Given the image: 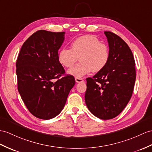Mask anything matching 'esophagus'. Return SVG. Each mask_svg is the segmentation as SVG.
Here are the masks:
<instances>
[{
	"label": "esophagus",
	"mask_w": 152,
	"mask_h": 152,
	"mask_svg": "<svg viewBox=\"0 0 152 152\" xmlns=\"http://www.w3.org/2000/svg\"><path fill=\"white\" fill-rule=\"evenodd\" d=\"M75 81L76 83H83L84 82V80L83 79H80V78H78V77H75Z\"/></svg>",
	"instance_id": "obj_1"
}]
</instances>
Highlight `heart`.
<instances>
[{
  "label": "heart",
  "mask_w": 152,
  "mask_h": 152,
  "mask_svg": "<svg viewBox=\"0 0 152 152\" xmlns=\"http://www.w3.org/2000/svg\"><path fill=\"white\" fill-rule=\"evenodd\" d=\"M79 57L81 63L68 71L69 75L78 78L104 69L109 61V48L96 37L86 35L74 39L71 42V49L61 48L57 55L59 63L67 68L73 66Z\"/></svg>",
  "instance_id": "heart-1"
}]
</instances>
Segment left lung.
<instances>
[{"label": "left lung", "mask_w": 152, "mask_h": 152, "mask_svg": "<svg viewBox=\"0 0 152 152\" xmlns=\"http://www.w3.org/2000/svg\"><path fill=\"white\" fill-rule=\"evenodd\" d=\"M110 58L106 67L86 79L85 102L90 112L103 120L119 115L130 100L136 78L135 60L120 37L104 31Z\"/></svg>", "instance_id": "1"}]
</instances>
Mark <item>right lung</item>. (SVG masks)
Listing matches in <instances>:
<instances>
[{
	"mask_svg": "<svg viewBox=\"0 0 152 152\" xmlns=\"http://www.w3.org/2000/svg\"><path fill=\"white\" fill-rule=\"evenodd\" d=\"M65 32L39 30L22 46L16 62L18 91L26 106L35 117L51 119L61 112L74 77L66 75L58 61V50Z\"/></svg>",
	"mask_w": 152,
	"mask_h": 152,
	"instance_id": "obj_1",
	"label": "right lung"
}]
</instances>
